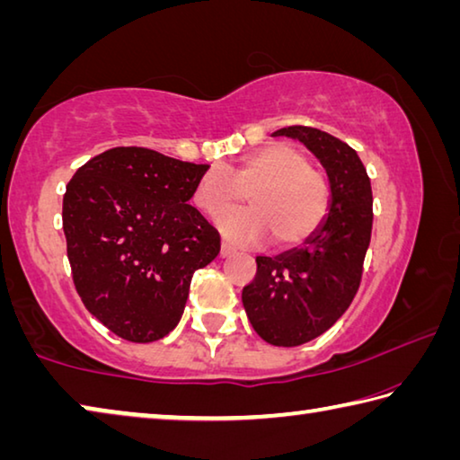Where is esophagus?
Returning a JSON list of instances; mask_svg holds the SVG:
<instances>
[{
	"instance_id": "obj_1",
	"label": "esophagus",
	"mask_w": 460,
	"mask_h": 460,
	"mask_svg": "<svg viewBox=\"0 0 460 460\" xmlns=\"http://www.w3.org/2000/svg\"><path fill=\"white\" fill-rule=\"evenodd\" d=\"M235 249H233L231 243H227V241H221V258H227V255H231Z\"/></svg>"
}]
</instances>
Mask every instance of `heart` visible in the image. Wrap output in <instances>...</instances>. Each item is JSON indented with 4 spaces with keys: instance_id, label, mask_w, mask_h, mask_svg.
<instances>
[{
    "instance_id": "obj_1",
    "label": "heart",
    "mask_w": 460,
    "mask_h": 460,
    "mask_svg": "<svg viewBox=\"0 0 460 460\" xmlns=\"http://www.w3.org/2000/svg\"><path fill=\"white\" fill-rule=\"evenodd\" d=\"M252 208L221 219L225 235L241 243L271 239L279 249L296 247L321 227L329 211V182L306 154L288 142L263 146L227 168H208L194 186L192 200L207 217L225 215L241 200Z\"/></svg>"
}]
</instances>
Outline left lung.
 <instances>
[{
    "label": "left lung",
    "mask_w": 460,
    "mask_h": 460,
    "mask_svg": "<svg viewBox=\"0 0 460 460\" xmlns=\"http://www.w3.org/2000/svg\"><path fill=\"white\" fill-rule=\"evenodd\" d=\"M274 136L300 139L331 181L329 217L305 245L276 258H255L243 288L249 323L276 347H298L339 321L359 290L373 227L371 182L351 146L323 129L288 126Z\"/></svg>",
    "instance_id": "left-lung-1"
}]
</instances>
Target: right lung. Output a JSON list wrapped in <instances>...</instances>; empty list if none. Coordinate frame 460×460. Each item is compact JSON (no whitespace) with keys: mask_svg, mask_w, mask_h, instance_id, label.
Here are the masks:
<instances>
[{"mask_svg":"<svg viewBox=\"0 0 460 460\" xmlns=\"http://www.w3.org/2000/svg\"><path fill=\"white\" fill-rule=\"evenodd\" d=\"M207 170L119 146L91 158L66 184L62 229L75 288L118 337H166L184 313L192 274L219 255V231L189 205Z\"/></svg>","mask_w":460,"mask_h":460,"instance_id":"right-lung-1","label":"right lung"}]
</instances>
